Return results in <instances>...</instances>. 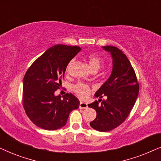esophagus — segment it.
I'll use <instances>...</instances> for the list:
<instances>
[{
	"mask_svg": "<svg viewBox=\"0 0 161 161\" xmlns=\"http://www.w3.org/2000/svg\"><path fill=\"white\" fill-rule=\"evenodd\" d=\"M79 108H82V109H86L88 108V105L86 103H84V102H82V101H80V105H79Z\"/></svg>",
	"mask_w": 161,
	"mask_h": 161,
	"instance_id": "obj_1",
	"label": "esophagus"
}]
</instances>
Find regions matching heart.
I'll list each match as a JSON object with an SVG mask.
<instances>
[{
	"instance_id": "1",
	"label": "heart",
	"mask_w": 161,
	"mask_h": 161,
	"mask_svg": "<svg viewBox=\"0 0 161 161\" xmlns=\"http://www.w3.org/2000/svg\"><path fill=\"white\" fill-rule=\"evenodd\" d=\"M88 64H89V67L92 71L93 70H97L100 69L103 64V59L98 55L90 54L88 56ZM69 65L70 63L67 66V70L69 69ZM72 89L77 95L82 99L88 97L90 92H91V89H90L89 86L83 83H78L73 85L72 87Z\"/></svg>"
}]
</instances>
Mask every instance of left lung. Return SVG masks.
I'll list each match as a JSON object with an SVG mask.
<instances>
[{
	"label": "left lung",
	"mask_w": 161,
	"mask_h": 161,
	"mask_svg": "<svg viewBox=\"0 0 161 161\" xmlns=\"http://www.w3.org/2000/svg\"><path fill=\"white\" fill-rule=\"evenodd\" d=\"M102 47L111 54L112 71L108 79L94 94L100 99L88 106L97 112L95 119L90 122V126L96 130L107 132L117 127L126 119L138 97L139 86L126 55L114 46ZM103 96L107 97L106 100H101Z\"/></svg>",
	"instance_id": "8db88e82"
}]
</instances>
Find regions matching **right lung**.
Segmentation results:
<instances>
[{
    "label": "right lung",
    "mask_w": 161,
    "mask_h": 161,
    "mask_svg": "<svg viewBox=\"0 0 161 161\" xmlns=\"http://www.w3.org/2000/svg\"><path fill=\"white\" fill-rule=\"evenodd\" d=\"M77 46L56 45L47 49L27 70L23 78V107L39 127L55 130L66 125L70 112L78 109L72 94L55 95L61 85L68 64L80 51Z\"/></svg>",
    "instance_id": "1"
}]
</instances>
